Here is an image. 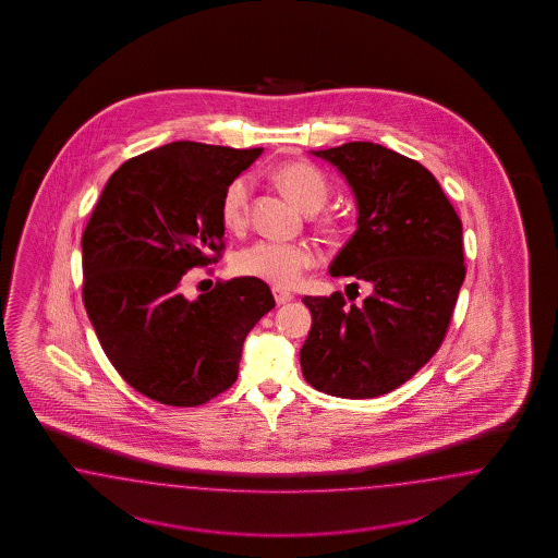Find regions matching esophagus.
Segmentation results:
<instances>
[{
    "label": "esophagus",
    "mask_w": 558,
    "mask_h": 558,
    "mask_svg": "<svg viewBox=\"0 0 558 558\" xmlns=\"http://www.w3.org/2000/svg\"><path fill=\"white\" fill-rule=\"evenodd\" d=\"M274 299H276L278 304H287L294 299V294H290V292L282 290V288H274Z\"/></svg>",
    "instance_id": "1"
}]
</instances>
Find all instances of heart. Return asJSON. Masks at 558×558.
<instances>
[{"mask_svg": "<svg viewBox=\"0 0 558 558\" xmlns=\"http://www.w3.org/2000/svg\"><path fill=\"white\" fill-rule=\"evenodd\" d=\"M271 178L288 196L306 213H317L329 198V182L322 169L306 161H287L276 166ZM252 180L241 175L225 187L220 198V220L229 231L245 229L250 220ZM329 225V222H327ZM315 264V252L306 243L257 241L241 250L235 257V270L241 276L268 282L276 288L296 287L304 271Z\"/></svg>", "mask_w": 558, "mask_h": 558, "instance_id": "b5f03b06", "label": "heart"}]
</instances>
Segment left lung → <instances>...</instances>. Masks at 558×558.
Returning <instances> with one entry per match:
<instances>
[{
	"label": "left lung",
	"mask_w": 558,
	"mask_h": 558,
	"mask_svg": "<svg viewBox=\"0 0 558 558\" xmlns=\"http://www.w3.org/2000/svg\"><path fill=\"white\" fill-rule=\"evenodd\" d=\"M311 153L345 175L357 203V229L329 271L372 292L362 304L304 296L313 325L301 368L322 392L372 399L407 383L446 338L466 274L462 220L432 171L401 153L362 141Z\"/></svg>",
	"instance_id": "1"
}]
</instances>
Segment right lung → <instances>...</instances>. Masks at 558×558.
I'll return each instance as SVG.
<instances>
[{
	"label": "right lung",
	"instance_id": "obj_1",
	"mask_svg": "<svg viewBox=\"0 0 558 558\" xmlns=\"http://www.w3.org/2000/svg\"><path fill=\"white\" fill-rule=\"evenodd\" d=\"M259 153L175 141L136 155L85 225L87 317L120 376L153 401L204 405L233 387L243 341L276 304L247 276L182 294L187 270L219 262L222 192Z\"/></svg>",
	"mask_w": 558,
	"mask_h": 558
}]
</instances>
